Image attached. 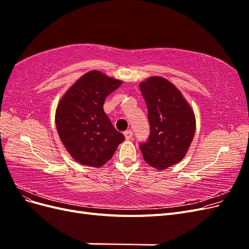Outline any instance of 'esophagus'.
<instances>
[{"label": "esophagus", "mask_w": 249, "mask_h": 249, "mask_svg": "<svg viewBox=\"0 0 249 249\" xmlns=\"http://www.w3.org/2000/svg\"><path fill=\"white\" fill-rule=\"evenodd\" d=\"M124 134V137H125V139H126V140H130V139H132V137H133V132H132L131 130H127V131H125Z\"/></svg>", "instance_id": "1"}]
</instances>
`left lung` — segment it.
<instances>
[{
	"label": "left lung",
	"instance_id": "1",
	"mask_svg": "<svg viewBox=\"0 0 249 249\" xmlns=\"http://www.w3.org/2000/svg\"><path fill=\"white\" fill-rule=\"evenodd\" d=\"M147 107L149 135L139 144L144 161L159 170L185 157L195 133V117L178 89L167 80L152 77L140 84Z\"/></svg>",
	"mask_w": 249,
	"mask_h": 249
}]
</instances>
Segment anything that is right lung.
Wrapping results in <instances>:
<instances>
[{"instance_id":"add662e5","label":"right lung","mask_w":249,"mask_h":249,"mask_svg":"<svg viewBox=\"0 0 249 249\" xmlns=\"http://www.w3.org/2000/svg\"><path fill=\"white\" fill-rule=\"evenodd\" d=\"M122 84L92 71L74 83L60 101L56 111L59 137L80 164L101 167L124 140L103 108L106 97Z\"/></svg>"}]
</instances>
